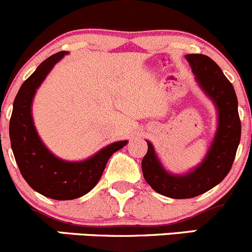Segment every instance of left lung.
<instances>
[{
    "mask_svg": "<svg viewBox=\"0 0 252 252\" xmlns=\"http://www.w3.org/2000/svg\"><path fill=\"white\" fill-rule=\"evenodd\" d=\"M185 58L202 90L217 106L218 128L204 162L185 175H173L164 171L154 146L147 141V152L141 161L145 180L155 191L172 199L195 197L220 184L232 168L241 135L238 98L232 83L207 56L191 53Z\"/></svg>",
    "mask_w": 252,
    "mask_h": 252,
    "instance_id": "1",
    "label": "left lung"
}]
</instances>
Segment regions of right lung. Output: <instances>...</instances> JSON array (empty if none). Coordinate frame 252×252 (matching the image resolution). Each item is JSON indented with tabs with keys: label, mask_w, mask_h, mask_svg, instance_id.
<instances>
[{
	"label": "right lung",
	"mask_w": 252,
	"mask_h": 252,
	"mask_svg": "<svg viewBox=\"0 0 252 252\" xmlns=\"http://www.w3.org/2000/svg\"><path fill=\"white\" fill-rule=\"evenodd\" d=\"M67 51L45 60L23 83L13 103L9 138L14 158L25 182L44 196L73 200L88 194L98 183L110 157L128 141H117L81 162H67L53 156L40 140L32 118V102L36 89Z\"/></svg>",
	"instance_id": "obj_1"
}]
</instances>
